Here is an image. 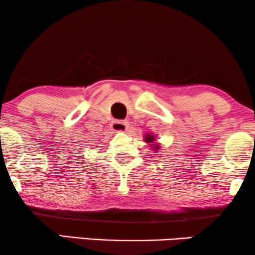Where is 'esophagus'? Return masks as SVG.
Returning <instances> with one entry per match:
<instances>
[{
    "label": "esophagus",
    "mask_w": 255,
    "mask_h": 255,
    "mask_svg": "<svg viewBox=\"0 0 255 255\" xmlns=\"http://www.w3.org/2000/svg\"><path fill=\"white\" fill-rule=\"evenodd\" d=\"M110 128H111V130L115 132H125L128 130V122H125V121H114V122H111Z\"/></svg>",
    "instance_id": "obj_1"
}]
</instances>
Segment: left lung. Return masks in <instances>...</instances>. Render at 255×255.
I'll return each mask as SVG.
<instances>
[{
	"label": "left lung",
	"mask_w": 255,
	"mask_h": 255,
	"mask_svg": "<svg viewBox=\"0 0 255 255\" xmlns=\"http://www.w3.org/2000/svg\"><path fill=\"white\" fill-rule=\"evenodd\" d=\"M145 141L147 142V144H149V145H152V149H159V145L158 144H154V141H155V139H154V135L153 134H146L145 135Z\"/></svg>",
	"instance_id": "1"
}]
</instances>
